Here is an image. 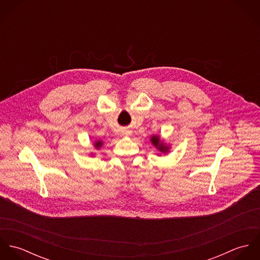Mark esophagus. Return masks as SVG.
<instances>
[{"mask_svg": "<svg viewBox=\"0 0 260 260\" xmlns=\"http://www.w3.org/2000/svg\"><path fill=\"white\" fill-rule=\"evenodd\" d=\"M126 135H128V134H127V132H126Z\"/></svg>", "mask_w": 260, "mask_h": 260, "instance_id": "obj_1", "label": "esophagus"}]
</instances>
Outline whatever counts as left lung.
I'll list each match as a JSON object with an SVG mask.
<instances>
[{
  "mask_svg": "<svg viewBox=\"0 0 260 260\" xmlns=\"http://www.w3.org/2000/svg\"><path fill=\"white\" fill-rule=\"evenodd\" d=\"M150 141H151V143L154 145L155 148L157 149V150H159V151H160L161 153H163V154L168 153L169 150H170V146H169L168 144L164 143L158 135H153V136H151Z\"/></svg>",
  "mask_w": 260,
  "mask_h": 260,
  "instance_id": "8db88e82",
  "label": "left lung"
}]
</instances>
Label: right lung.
<instances>
[{
    "label": "right lung",
    "instance_id": "obj_1",
    "mask_svg": "<svg viewBox=\"0 0 260 260\" xmlns=\"http://www.w3.org/2000/svg\"><path fill=\"white\" fill-rule=\"evenodd\" d=\"M102 145H103V141H101V140H96L94 142V147H95V149H100L102 147Z\"/></svg>",
    "mask_w": 260,
    "mask_h": 260
}]
</instances>
